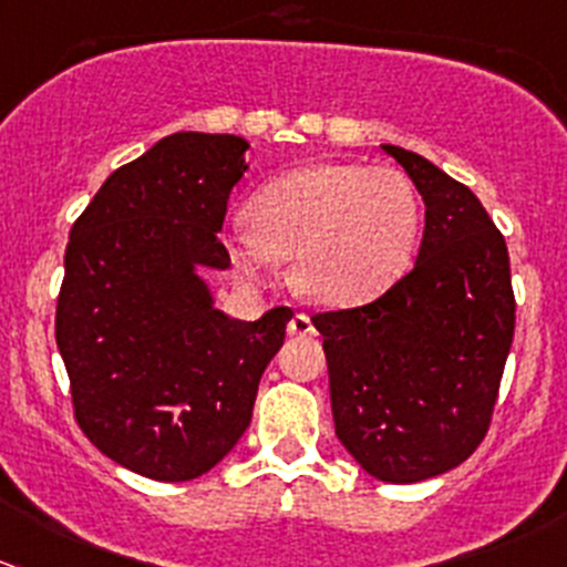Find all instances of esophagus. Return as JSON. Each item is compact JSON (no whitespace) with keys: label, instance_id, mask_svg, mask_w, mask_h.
I'll list each match as a JSON object with an SVG mask.
<instances>
[{"label":"esophagus","instance_id":"esophagus-1","mask_svg":"<svg viewBox=\"0 0 567 567\" xmlns=\"http://www.w3.org/2000/svg\"><path fill=\"white\" fill-rule=\"evenodd\" d=\"M287 331L292 333V337H315V333H317L315 322H311L306 315H295L292 320H289Z\"/></svg>","mask_w":567,"mask_h":567}]
</instances>
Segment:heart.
<instances>
[{
	"instance_id": "b5f03b06",
	"label": "heart",
	"mask_w": 567,
	"mask_h": 567,
	"mask_svg": "<svg viewBox=\"0 0 567 567\" xmlns=\"http://www.w3.org/2000/svg\"><path fill=\"white\" fill-rule=\"evenodd\" d=\"M247 217L250 225H234L223 239L245 278L269 280L278 258H292L306 298L355 306L412 267L423 208L401 169L317 161L264 183Z\"/></svg>"
}]
</instances>
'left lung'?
Here are the masks:
<instances>
[{"mask_svg": "<svg viewBox=\"0 0 567 567\" xmlns=\"http://www.w3.org/2000/svg\"><path fill=\"white\" fill-rule=\"evenodd\" d=\"M425 203L417 261L390 292L315 315L337 436L379 482L454 471L487 434L515 333L504 236L476 194L395 144H381Z\"/></svg>", "mask_w": 567, "mask_h": 567, "instance_id": "left-lung-1", "label": "left lung"}]
</instances>
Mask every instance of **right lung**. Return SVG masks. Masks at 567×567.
<instances>
[{
  "instance_id": "1",
  "label": "right lung",
  "mask_w": 567,
  "mask_h": 567,
  "mask_svg": "<svg viewBox=\"0 0 567 567\" xmlns=\"http://www.w3.org/2000/svg\"><path fill=\"white\" fill-rule=\"evenodd\" d=\"M250 144L181 131L118 166L69 234L55 339L74 417L116 465L192 482L234 451L292 309L234 320L199 269H228L217 239Z\"/></svg>"
}]
</instances>
